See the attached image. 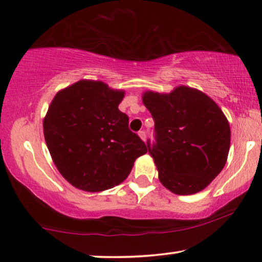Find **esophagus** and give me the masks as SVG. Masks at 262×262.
I'll use <instances>...</instances> for the list:
<instances>
[{"label": "esophagus", "mask_w": 262, "mask_h": 262, "mask_svg": "<svg viewBox=\"0 0 262 262\" xmlns=\"http://www.w3.org/2000/svg\"><path fill=\"white\" fill-rule=\"evenodd\" d=\"M139 136H140V138H141L142 141H146V132L140 130V132H139Z\"/></svg>", "instance_id": "34e87169"}]
</instances>
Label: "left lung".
I'll list each match as a JSON object with an SVG mask.
<instances>
[{
  "label": "left lung",
  "instance_id": "8db88e82",
  "mask_svg": "<svg viewBox=\"0 0 262 262\" xmlns=\"http://www.w3.org/2000/svg\"><path fill=\"white\" fill-rule=\"evenodd\" d=\"M142 102L155 122V143L148 150L159 180L178 195L205 189L224 168L231 128L220 107L195 88L179 85L169 94L147 91Z\"/></svg>",
  "mask_w": 262,
  "mask_h": 262
}]
</instances>
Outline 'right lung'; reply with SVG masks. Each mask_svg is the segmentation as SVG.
Here are the masks:
<instances>
[{"label": "right lung", "instance_id": "1", "mask_svg": "<svg viewBox=\"0 0 262 262\" xmlns=\"http://www.w3.org/2000/svg\"><path fill=\"white\" fill-rule=\"evenodd\" d=\"M124 91L102 81L80 80L57 92L43 120L49 153L75 188L102 192L126 180L147 146L119 111Z\"/></svg>", "mask_w": 262, "mask_h": 262}]
</instances>
